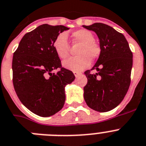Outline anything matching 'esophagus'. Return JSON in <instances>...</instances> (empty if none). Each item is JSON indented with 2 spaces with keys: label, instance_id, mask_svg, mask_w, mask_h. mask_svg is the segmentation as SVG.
<instances>
[{
  "label": "esophagus",
  "instance_id": "obj_1",
  "mask_svg": "<svg viewBox=\"0 0 146 146\" xmlns=\"http://www.w3.org/2000/svg\"><path fill=\"white\" fill-rule=\"evenodd\" d=\"M73 73H74V76H75L76 78H77V77H78V76L80 74V72H73Z\"/></svg>",
  "mask_w": 146,
  "mask_h": 146
}]
</instances>
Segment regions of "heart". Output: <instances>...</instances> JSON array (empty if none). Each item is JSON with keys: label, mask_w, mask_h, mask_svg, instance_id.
<instances>
[{"label": "heart", "mask_w": 146, "mask_h": 146, "mask_svg": "<svg viewBox=\"0 0 146 146\" xmlns=\"http://www.w3.org/2000/svg\"><path fill=\"white\" fill-rule=\"evenodd\" d=\"M73 43H80L78 49L79 55L73 57L63 62V66L67 69L80 72L86 68L91 64L92 60L99 57L101 52L100 45L94 41V36L90 31L79 29L72 32ZM54 48L60 59H66L69 54V43L66 33H60L56 37L54 41Z\"/></svg>", "instance_id": "1"}]
</instances>
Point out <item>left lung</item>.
Masks as SVG:
<instances>
[{
	"label": "left lung",
	"instance_id": "left-lung-1",
	"mask_svg": "<svg viewBox=\"0 0 146 146\" xmlns=\"http://www.w3.org/2000/svg\"><path fill=\"white\" fill-rule=\"evenodd\" d=\"M94 31L100 40L101 52L91 70L84 72L88 82L84 86V99L93 110L106 112L123 101L131 83L133 54L122 33L102 23L83 26ZM98 72L92 74L90 71Z\"/></svg>",
	"mask_w": 146,
	"mask_h": 146
}]
</instances>
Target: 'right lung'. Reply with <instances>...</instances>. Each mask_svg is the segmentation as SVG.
Returning <instances> with one entry per match:
<instances>
[{"instance_id":"right-lung-1","label":"right lung","mask_w":146,"mask_h":146,"mask_svg":"<svg viewBox=\"0 0 146 146\" xmlns=\"http://www.w3.org/2000/svg\"><path fill=\"white\" fill-rule=\"evenodd\" d=\"M64 26L43 24L25 35L12 58V81L17 97L29 110L49 117L63 107L64 88L74 81L73 72L62 67L54 48ZM60 68L57 73L51 71Z\"/></svg>"}]
</instances>
